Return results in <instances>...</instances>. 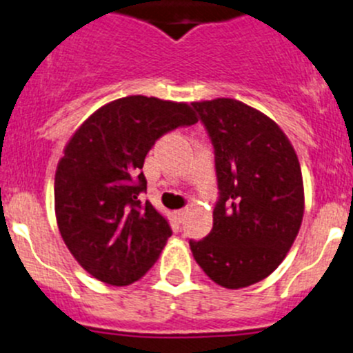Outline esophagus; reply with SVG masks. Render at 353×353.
Masks as SVG:
<instances>
[{"mask_svg": "<svg viewBox=\"0 0 353 353\" xmlns=\"http://www.w3.org/2000/svg\"><path fill=\"white\" fill-rule=\"evenodd\" d=\"M176 216H177V220H179V222H183L184 216H186V208L177 210V212H176Z\"/></svg>", "mask_w": 353, "mask_h": 353, "instance_id": "obj_1", "label": "esophagus"}]
</instances>
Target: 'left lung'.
Instances as JSON below:
<instances>
[{
  "label": "left lung",
  "instance_id": "1",
  "mask_svg": "<svg viewBox=\"0 0 353 353\" xmlns=\"http://www.w3.org/2000/svg\"><path fill=\"white\" fill-rule=\"evenodd\" d=\"M215 148L220 196L213 229L190 241L194 259L215 283L243 288L275 272L304 215L297 154L279 124L236 99L193 102Z\"/></svg>",
  "mask_w": 353,
  "mask_h": 353
}]
</instances>
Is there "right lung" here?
I'll use <instances>...</instances> for the list:
<instances>
[{
  "label": "right lung",
  "mask_w": 353,
  "mask_h": 353,
  "mask_svg": "<svg viewBox=\"0 0 353 353\" xmlns=\"http://www.w3.org/2000/svg\"><path fill=\"white\" fill-rule=\"evenodd\" d=\"M194 123L184 102L130 95L95 110L70 138L56 169V220L94 279L124 287L154 266L172 230L140 199L145 157L162 134Z\"/></svg>",
  "instance_id": "add662e5"
}]
</instances>
